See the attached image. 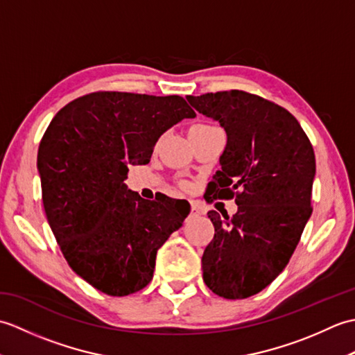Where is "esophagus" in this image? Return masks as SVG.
I'll list each match as a JSON object with an SVG mask.
<instances>
[{
	"instance_id": "esophagus-1",
	"label": "esophagus",
	"mask_w": 355,
	"mask_h": 355,
	"mask_svg": "<svg viewBox=\"0 0 355 355\" xmlns=\"http://www.w3.org/2000/svg\"><path fill=\"white\" fill-rule=\"evenodd\" d=\"M200 215H201L200 207H198L197 205H192V206H191V214H189V216L195 218V216H200Z\"/></svg>"
}]
</instances>
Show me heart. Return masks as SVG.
<instances>
[{"label":"heart","instance_id":"b5f03b06","mask_svg":"<svg viewBox=\"0 0 355 355\" xmlns=\"http://www.w3.org/2000/svg\"><path fill=\"white\" fill-rule=\"evenodd\" d=\"M197 128H209V125H195L192 126V130H197Z\"/></svg>","mask_w":355,"mask_h":355}]
</instances>
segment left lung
<instances>
[{"label":"left lung","mask_w":355,"mask_h":355,"mask_svg":"<svg viewBox=\"0 0 355 355\" xmlns=\"http://www.w3.org/2000/svg\"><path fill=\"white\" fill-rule=\"evenodd\" d=\"M186 99L227 134L206 193L238 205L232 218L207 214L215 235L202 253V279L224 299L250 297L286 267L310 220L314 149L296 117L261 96L230 89Z\"/></svg>","instance_id":"1"}]
</instances>
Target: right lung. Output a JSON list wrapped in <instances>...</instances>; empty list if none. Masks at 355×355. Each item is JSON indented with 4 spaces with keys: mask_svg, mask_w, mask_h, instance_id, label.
<instances>
[{
    "mask_svg": "<svg viewBox=\"0 0 355 355\" xmlns=\"http://www.w3.org/2000/svg\"><path fill=\"white\" fill-rule=\"evenodd\" d=\"M197 114L182 96L96 92L67 103L37 149L42 205L64 258L108 296L140 291L157 250L191 206L166 195L143 200L123 183L146 164L158 137Z\"/></svg>",
    "mask_w": 355,
    "mask_h": 355,
    "instance_id": "1",
    "label": "right lung"
}]
</instances>
